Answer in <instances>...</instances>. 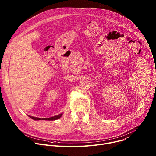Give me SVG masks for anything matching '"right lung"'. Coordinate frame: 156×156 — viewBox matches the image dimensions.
<instances>
[{
    "mask_svg": "<svg viewBox=\"0 0 156 156\" xmlns=\"http://www.w3.org/2000/svg\"><path fill=\"white\" fill-rule=\"evenodd\" d=\"M62 115H63V114H60L58 115H55L54 117H52L50 118H37V117H32V116H30V115H29V117L34 120H55L60 119L62 116Z\"/></svg>",
    "mask_w": 156,
    "mask_h": 156,
    "instance_id": "1",
    "label": "right lung"
}]
</instances>
